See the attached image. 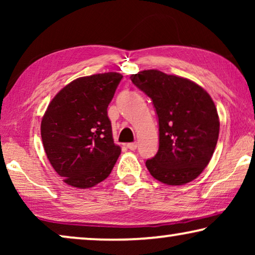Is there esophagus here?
Segmentation results:
<instances>
[{
    "mask_svg": "<svg viewBox=\"0 0 255 255\" xmlns=\"http://www.w3.org/2000/svg\"><path fill=\"white\" fill-rule=\"evenodd\" d=\"M127 147L128 149H131V151H134V149L137 148V142H128V144L127 145Z\"/></svg>",
    "mask_w": 255,
    "mask_h": 255,
    "instance_id": "34e87169",
    "label": "esophagus"
}]
</instances>
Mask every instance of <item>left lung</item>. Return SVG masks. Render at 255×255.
<instances>
[{
    "label": "left lung",
    "instance_id": "8db88e82",
    "mask_svg": "<svg viewBox=\"0 0 255 255\" xmlns=\"http://www.w3.org/2000/svg\"><path fill=\"white\" fill-rule=\"evenodd\" d=\"M152 100L159 120V149L146 167L155 180L181 186L203 172L217 145L219 118L205 90L186 78L158 69L130 76Z\"/></svg>",
    "mask_w": 255,
    "mask_h": 255
}]
</instances>
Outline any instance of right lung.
I'll return each mask as SVG.
<instances>
[{"mask_svg": "<svg viewBox=\"0 0 255 255\" xmlns=\"http://www.w3.org/2000/svg\"><path fill=\"white\" fill-rule=\"evenodd\" d=\"M122 78L109 72L76 79L45 111L40 125L45 153L69 186L85 189L102 182L121 154L107 109Z\"/></svg>", "mask_w": 255, "mask_h": 255, "instance_id": "right-lung-1", "label": "right lung"}]
</instances>
